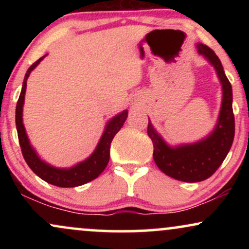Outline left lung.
I'll return each instance as SVG.
<instances>
[{
	"label": "left lung",
	"mask_w": 249,
	"mask_h": 249,
	"mask_svg": "<svg viewBox=\"0 0 249 249\" xmlns=\"http://www.w3.org/2000/svg\"><path fill=\"white\" fill-rule=\"evenodd\" d=\"M196 49L213 65L222 85L221 107L212 133L196 142L171 147L154 130L150 119L147 125V134L153 142V159L157 166L171 178L185 182H198L210 178L230 152L235 132L232 85L225 75L221 62L207 45L198 43Z\"/></svg>",
	"instance_id": "8db88e82"
}]
</instances>
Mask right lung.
<instances>
[{"instance_id":"obj_1","label":"right lung","mask_w":249,"mask_h":249,"mask_svg":"<svg viewBox=\"0 0 249 249\" xmlns=\"http://www.w3.org/2000/svg\"><path fill=\"white\" fill-rule=\"evenodd\" d=\"M45 56L41 57L38 61H36L33 65L28 69L27 73L24 76L23 85H22L21 95H19L18 101L16 105V128L17 134H18L19 146H21L22 154H23L24 160L27 161L28 166L31 168L34 173L37 174L39 178L44 181L49 182L51 185H55L58 187H76L81 185L87 184L89 181H92L97 177L101 174L107 167L108 159H110V145L112 142L113 137L116 133L123 127L125 121L127 118V110H124L123 112L113 117L112 119L107 122L105 126L104 132H103L101 139H99L98 145L93 153L85 159L84 161L78 162L75 166L70 168H57L51 166L48 162L43 161L36 151L30 145L29 139H28L27 132L23 125V104H24V95L25 89H27V81L30 72L33 71L39 62L44 58Z\"/></svg>"}]
</instances>
